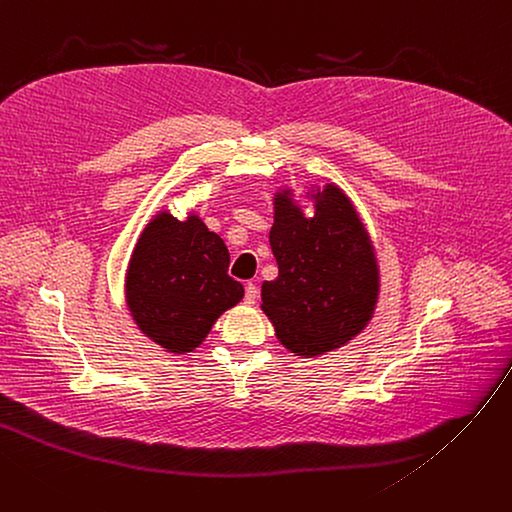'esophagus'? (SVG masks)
Masks as SVG:
<instances>
[{
    "label": "esophagus",
    "mask_w": 512,
    "mask_h": 512,
    "mask_svg": "<svg viewBox=\"0 0 512 512\" xmlns=\"http://www.w3.org/2000/svg\"><path fill=\"white\" fill-rule=\"evenodd\" d=\"M257 298H259V288L253 282H249L245 288V304H255Z\"/></svg>",
    "instance_id": "obj_1"
}]
</instances>
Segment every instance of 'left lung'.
Returning <instances> with one entry per match:
<instances>
[{
	"instance_id": "left-lung-1",
	"label": "left lung",
	"mask_w": 512,
	"mask_h": 512,
	"mask_svg": "<svg viewBox=\"0 0 512 512\" xmlns=\"http://www.w3.org/2000/svg\"><path fill=\"white\" fill-rule=\"evenodd\" d=\"M311 197L309 218L290 189L276 193L269 245L278 278L261 286V309L282 346L304 358L346 346L379 298L377 257L350 197L333 183Z\"/></svg>"
}]
</instances>
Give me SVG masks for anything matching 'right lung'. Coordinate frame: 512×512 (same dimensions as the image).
Segmentation results:
<instances>
[{"mask_svg": "<svg viewBox=\"0 0 512 512\" xmlns=\"http://www.w3.org/2000/svg\"><path fill=\"white\" fill-rule=\"evenodd\" d=\"M222 238L189 214L158 212L140 234L125 276L127 309L138 329L168 354L193 352L218 317L245 296L228 276Z\"/></svg>", "mask_w": 512, "mask_h": 512, "instance_id": "add662e5", "label": "right lung"}]
</instances>
